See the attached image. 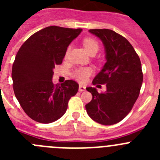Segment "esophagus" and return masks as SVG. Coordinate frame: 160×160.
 <instances>
[{"mask_svg": "<svg viewBox=\"0 0 160 160\" xmlns=\"http://www.w3.org/2000/svg\"><path fill=\"white\" fill-rule=\"evenodd\" d=\"M78 90H79V91H80V92H82V91H85V90H86V87H84V86H82V85H80V86H79Z\"/></svg>", "mask_w": 160, "mask_h": 160, "instance_id": "34e87169", "label": "esophagus"}]
</instances>
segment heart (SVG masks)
I'll return each mask as SVG.
<instances>
[{
  "label": "heart",
  "mask_w": 160,
  "mask_h": 160,
  "mask_svg": "<svg viewBox=\"0 0 160 160\" xmlns=\"http://www.w3.org/2000/svg\"><path fill=\"white\" fill-rule=\"evenodd\" d=\"M83 45L84 47L86 48L87 51L90 53V55L93 53H96L99 49V45L98 42L93 38H85L83 41ZM70 49H71V46H69L66 49V54L65 57L67 58L69 53H70ZM92 73V70L90 67H83V68H78L75 71L73 72V77L78 81L79 82L84 83L87 81L88 78L91 75Z\"/></svg>",
  "instance_id": "1"
}]
</instances>
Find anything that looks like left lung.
<instances>
[{
	"instance_id": "8db88e82",
	"label": "left lung",
	"mask_w": 160,
	"mask_h": 160,
	"mask_svg": "<svg viewBox=\"0 0 160 160\" xmlns=\"http://www.w3.org/2000/svg\"><path fill=\"white\" fill-rule=\"evenodd\" d=\"M89 32L102 40L107 59L92 83L106 84L107 90L98 93L94 87H87L92 100L86 109L95 122L113 125L129 114L139 95L143 79L140 59L131 44L114 31L95 29Z\"/></svg>"
}]
</instances>
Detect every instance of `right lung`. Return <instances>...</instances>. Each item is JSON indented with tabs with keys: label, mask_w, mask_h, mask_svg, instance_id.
Returning <instances> with one entry per match:
<instances>
[{
	"label": "right lung",
	"mask_w": 160,
	"mask_h": 160,
	"mask_svg": "<svg viewBox=\"0 0 160 160\" xmlns=\"http://www.w3.org/2000/svg\"><path fill=\"white\" fill-rule=\"evenodd\" d=\"M81 32L49 26L29 37L18 50L12 68L13 91L25 114L36 122L50 123L60 118L70 98L77 94L75 81L54 85L52 78L70 42Z\"/></svg>",
	"instance_id": "obj_1"
}]
</instances>
